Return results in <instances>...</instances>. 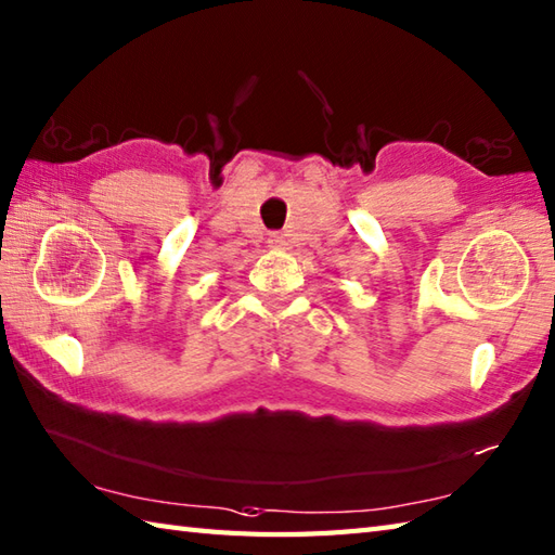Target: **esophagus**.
I'll return each instance as SVG.
<instances>
[{
    "label": "esophagus",
    "mask_w": 555,
    "mask_h": 555,
    "mask_svg": "<svg viewBox=\"0 0 555 555\" xmlns=\"http://www.w3.org/2000/svg\"><path fill=\"white\" fill-rule=\"evenodd\" d=\"M269 245H274V247H284V245H286V235H284V233H279V231L269 233Z\"/></svg>",
    "instance_id": "esophagus-1"
}]
</instances>
